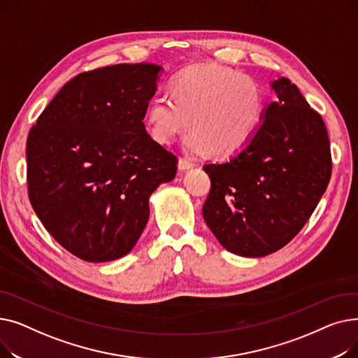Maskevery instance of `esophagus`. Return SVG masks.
I'll list each match as a JSON object with an SVG mask.
<instances>
[{
    "instance_id": "esophagus-1",
    "label": "esophagus",
    "mask_w": 358,
    "mask_h": 358,
    "mask_svg": "<svg viewBox=\"0 0 358 358\" xmlns=\"http://www.w3.org/2000/svg\"><path fill=\"white\" fill-rule=\"evenodd\" d=\"M193 166H194V162L189 161V159L184 158V157H181V158L178 159V168L181 169V171H185V169H190V168H193Z\"/></svg>"
}]
</instances>
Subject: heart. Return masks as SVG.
Segmentation results:
<instances>
[{
	"label": "heart",
	"instance_id": "b5f03b06",
	"mask_svg": "<svg viewBox=\"0 0 358 358\" xmlns=\"http://www.w3.org/2000/svg\"><path fill=\"white\" fill-rule=\"evenodd\" d=\"M173 97L158 94L146 111L149 134L171 143L190 129L184 146L190 154L213 150L219 157L238 154L262 124L266 96L250 75L216 62L194 64L177 73Z\"/></svg>",
	"mask_w": 358,
	"mask_h": 358
}]
</instances>
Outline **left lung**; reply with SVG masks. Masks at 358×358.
Instances as JSON below:
<instances>
[{
    "label": "left lung",
    "mask_w": 358,
    "mask_h": 358,
    "mask_svg": "<svg viewBox=\"0 0 358 358\" xmlns=\"http://www.w3.org/2000/svg\"><path fill=\"white\" fill-rule=\"evenodd\" d=\"M252 141L231 159L204 165L210 192L203 217L228 251L264 257L302 231L332 173L327 126L287 78Z\"/></svg>",
    "instance_id": "left-lung-1"
}]
</instances>
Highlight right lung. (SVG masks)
<instances>
[{
    "label": "right lung",
    "mask_w": 358,
    "mask_h": 358,
    "mask_svg": "<svg viewBox=\"0 0 358 358\" xmlns=\"http://www.w3.org/2000/svg\"><path fill=\"white\" fill-rule=\"evenodd\" d=\"M161 66L119 64L78 73L31 126L27 190L36 215L84 261L117 259L135 247L149 196L177 173V157L143 119Z\"/></svg>",
    "instance_id": "obj_1"
}]
</instances>
